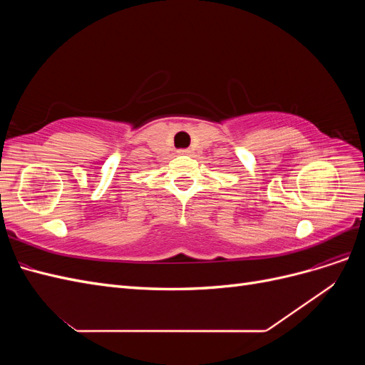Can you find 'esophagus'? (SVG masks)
Here are the masks:
<instances>
[{
  "mask_svg": "<svg viewBox=\"0 0 365 365\" xmlns=\"http://www.w3.org/2000/svg\"><path fill=\"white\" fill-rule=\"evenodd\" d=\"M178 153H180V155H187V153H190V150L189 149H180Z\"/></svg>",
  "mask_w": 365,
  "mask_h": 365,
  "instance_id": "1",
  "label": "esophagus"
}]
</instances>
